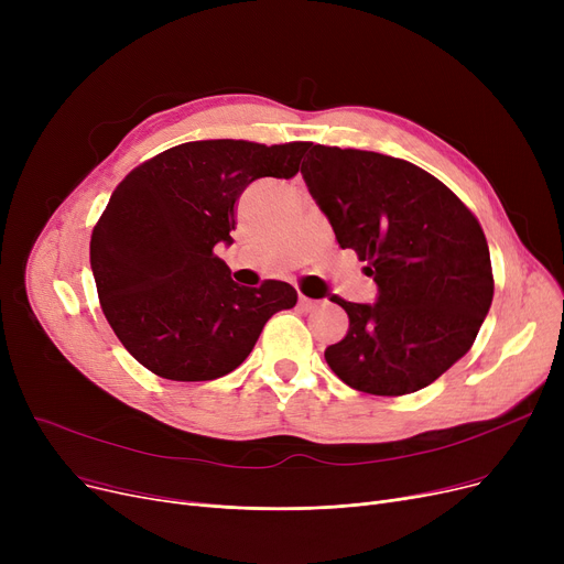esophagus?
<instances>
[{
    "instance_id": "34e87169",
    "label": "esophagus",
    "mask_w": 564,
    "mask_h": 564,
    "mask_svg": "<svg viewBox=\"0 0 564 564\" xmlns=\"http://www.w3.org/2000/svg\"><path fill=\"white\" fill-rule=\"evenodd\" d=\"M322 302L319 300H311V297H304V294H300V306L302 311H315Z\"/></svg>"
}]
</instances>
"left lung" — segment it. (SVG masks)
Instances as JSON below:
<instances>
[{
	"label": "left lung",
	"instance_id": "left-lung-1",
	"mask_svg": "<svg viewBox=\"0 0 564 564\" xmlns=\"http://www.w3.org/2000/svg\"><path fill=\"white\" fill-rule=\"evenodd\" d=\"M302 175L338 245L377 283L375 304L334 294L349 329L324 359L361 393L430 387L470 349L494 300L480 221L434 175L381 153L311 143Z\"/></svg>",
	"mask_w": 564,
	"mask_h": 564
}]
</instances>
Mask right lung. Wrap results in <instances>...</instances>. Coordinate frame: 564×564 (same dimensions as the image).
<instances>
[{
    "label": "right lung",
    "instance_id": "obj_1",
    "mask_svg": "<svg viewBox=\"0 0 564 564\" xmlns=\"http://www.w3.org/2000/svg\"><path fill=\"white\" fill-rule=\"evenodd\" d=\"M308 141L210 139L173 145L130 171L91 235V270L113 334L151 372L207 381L232 372L264 322L297 304L283 281L237 285L215 253L235 203L258 177H292Z\"/></svg>",
    "mask_w": 564,
    "mask_h": 564
}]
</instances>
